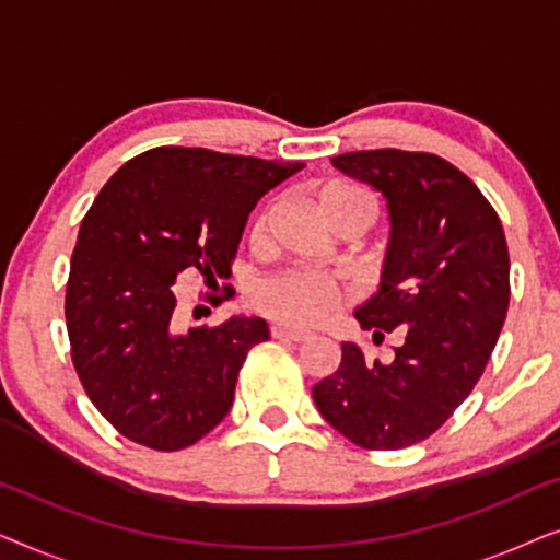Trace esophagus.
Instances as JSON below:
<instances>
[{"label":"esophagus","mask_w":560,"mask_h":560,"mask_svg":"<svg viewBox=\"0 0 560 560\" xmlns=\"http://www.w3.org/2000/svg\"><path fill=\"white\" fill-rule=\"evenodd\" d=\"M270 334H272V339H280V341H305V339H308V334H305V331H295V328H288L282 324L272 326Z\"/></svg>","instance_id":"1"}]
</instances>
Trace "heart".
<instances>
[{
    "instance_id": "1",
    "label": "heart",
    "mask_w": 560,
    "mask_h": 560,
    "mask_svg": "<svg viewBox=\"0 0 560 560\" xmlns=\"http://www.w3.org/2000/svg\"><path fill=\"white\" fill-rule=\"evenodd\" d=\"M313 198H316V206L326 224H334L339 219H357L362 229L372 224V198L362 188L351 186V183L328 180L313 190ZM270 206H262L255 213V219L249 224L252 244H259L265 240L267 226H270ZM249 301L255 305V311H259L267 318L280 320L285 326L311 328L324 324L339 308L341 295L336 285H331L324 278H316V275L282 272L259 280L252 288Z\"/></svg>"
}]
</instances>
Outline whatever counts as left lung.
Returning <instances> with one entry per match:
<instances>
[{"mask_svg":"<svg viewBox=\"0 0 560 560\" xmlns=\"http://www.w3.org/2000/svg\"><path fill=\"white\" fill-rule=\"evenodd\" d=\"M331 163L387 201L382 282L354 318L374 343L395 334L400 347L380 362L341 343L339 370L313 400L357 446L408 448L454 416L492 357L510 305L508 240L474 180L439 155L387 148Z\"/></svg>","mask_w":560,"mask_h":560,"instance_id":"8db88e82","label":"left lung"}]
</instances>
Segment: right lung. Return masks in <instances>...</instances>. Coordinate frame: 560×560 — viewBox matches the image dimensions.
<instances>
[{
	"label": "right lung",
	"mask_w": 560,
	"mask_h": 560,
	"mask_svg": "<svg viewBox=\"0 0 560 560\" xmlns=\"http://www.w3.org/2000/svg\"><path fill=\"white\" fill-rule=\"evenodd\" d=\"M301 163L155 148L119 167L81 221L66 285L71 357L89 400L140 446L180 451L234 402L257 316L180 331L175 280L232 275L249 211Z\"/></svg>",
	"instance_id": "right-lung-1"
}]
</instances>
